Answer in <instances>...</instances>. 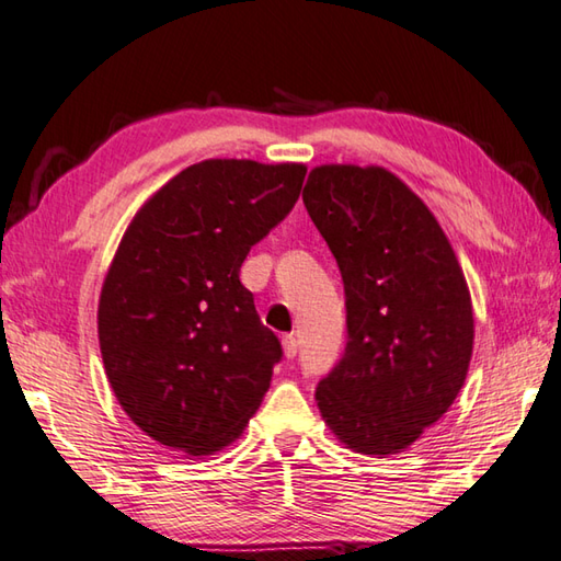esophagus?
<instances>
[{"mask_svg":"<svg viewBox=\"0 0 561 561\" xmlns=\"http://www.w3.org/2000/svg\"><path fill=\"white\" fill-rule=\"evenodd\" d=\"M283 354L285 358H295V354H298V340L293 334L283 336Z\"/></svg>","mask_w":561,"mask_h":561,"instance_id":"34e87169","label":"esophagus"}]
</instances>
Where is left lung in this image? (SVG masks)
Instances as JSON below:
<instances>
[{
    "mask_svg": "<svg viewBox=\"0 0 561 561\" xmlns=\"http://www.w3.org/2000/svg\"><path fill=\"white\" fill-rule=\"evenodd\" d=\"M346 295V348L314 390L352 451L390 457L451 408L467 380V278L430 207L380 165H317L302 190Z\"/></svg>",
    "mask_w": 561,
    "mask_h": 561,
    "instance_id": "obj_1",
    "label": "left lung"
}]
</instances>
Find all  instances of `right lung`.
Instances as JSON below:
<instances>
[{
	"mask_svg": "<svg viewBox=\"0 0 561 561\" xmlns=\"http://www.w3.org/2000/svg\"><path fill=\"white\" fill-rule=\"evenodd\" d=\"M308 168L209 158L171 178L126 227L98 308L122 410L187 457L241 437L280 362L239 271L298 203Z\"/></svg>",
	"mask_w": 561,
	"mask_h": 561,
	"instance_id": "1",
	"label": "right lung"
}]
</instances>
